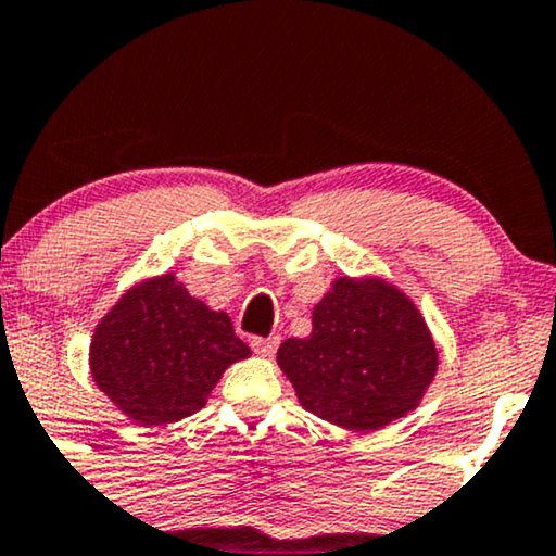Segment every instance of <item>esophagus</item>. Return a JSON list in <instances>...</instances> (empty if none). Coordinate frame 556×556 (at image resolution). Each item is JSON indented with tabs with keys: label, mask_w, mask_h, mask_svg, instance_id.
<instances>
[{
	"label": "esophagus",
	"mask_w": 556,
	"mask_h": 556,
	"mask_svg": "<svg viewBox=\"0 0 556 556\" xmlns=\"http://www.w3.org/2000/svg\"><path fill=\"white\" fill-rule=\"evenodd\" d=\"M277 346H279V337H266V339L253 337L251 339V350L261 354V357H271V354L277 352Z\"/></svg>",
	"instance_id": "obj_1"
}]
</instances>
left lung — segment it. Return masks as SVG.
Here are the masks:
<instances>
[{
	"mask_svg": "<svg viewBox=\"0 0 556 556\" xmlns=\"http://www.w3.org/2000/svg\"><path fill=\"white\" fill-rule=\"evenodd\" d=\"M277 365L305 412L372 432L419 406L438 346L412 298L380 277H337L313 307L307 339H287Z\"/></svg>",
	"mask_w": 556,
	"mask_h": 556,
	"instance_id": "left-lung-1",
	"label": "left lung"
}]
</instances>
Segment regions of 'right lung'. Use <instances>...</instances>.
I'll use <instances>...</instances> for the list:
<instances>
[{
	"mask_svg": "<svg viewBox=\"0 0 556 556\" xmlns=\"http://www.w3.org/2000/svg\"><path fill=\"white\" fill-rule=\"evenodd\" d=\"M251 350L225 311L191 298L176 274L137 282L96 326L90 372L116 409L142 427L197 414L223 372Z\"/></svg>",
	"mask_w": 556,
	"mask_h": 556,
	"instance_id": "1",
	"label": "right lung"
}]
</instances>
